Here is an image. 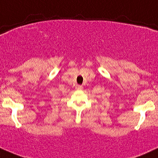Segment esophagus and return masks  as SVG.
I'll return each mask as SVG.
<instances>
[{
  "label": "esophagus",
  "instance_id": "34e87169",
  "mask_svg": "<svg viewBox=\"0 0 158 158\" xmlns=\"http://www.w3.org/2000/svg\"><path fill=\"white\" fill-rule=\"evenodd\" d=\"M75 88L77 89H82V86H81V85H76V86H75Z\"/></svg>",
  "mask_w": 158,
  "mask_h": 158
}]
</instances>
